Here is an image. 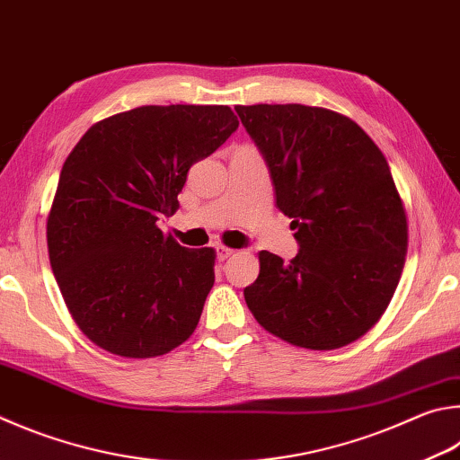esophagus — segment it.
I'll return each mask as SVG.
<instances>
[{
	"label": "esophagus",
	"instance_id": "1",
	"mask_svg": "<svg viewBox=\"0 0 460 460\" xmlns=\"http://www.w3.org/2000/svg\"><path fill=\"white\" fill-rule=\"evenodd\" d=\"M231 255H235V252H233V249H229V247H223V245L217 247V257H219L221 261H225V259H229Z\"/></svg>",
	"mask_w": 460,
	"mask_h": 460
}]
</instances>
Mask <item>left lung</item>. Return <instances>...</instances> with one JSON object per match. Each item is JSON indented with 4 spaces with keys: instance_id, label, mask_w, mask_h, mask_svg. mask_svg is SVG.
Listing matches in <instances>:
<instances>
[{
    "instance_id": "1",
    "label": "left lung",
    "mask_w": 460,
    "mask_h": 460,
    "mask_svg": "<svg viewBox=\"0 0 460 460\" xmlns=\"http://www.w3.org/2000/svg\"><path fill=\"white\" fill-rule=\"evenodd\" d=\"M235 111L299 245L288 263L259 253L257 279L243 289L249 310L294 346H346L378 322L404 267L406 215L386 158L354 120L325 108Z\"/></svg>"
}]
</instances>
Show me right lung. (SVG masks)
Wrapping results in <instances>:
<instances>
[{
  "mask_svg": "<svg viewBox=\"0 0 460 460\" xmlns=\"http://www.w3.org/2000/svg\"><path fill=\"white\" fill-rule=\"evenodd\" d=\"M239 120L229 106H140L88 128L62 166L48 252L78 328L124 358L171 352L195 332L215 281L213 249L158 229L189 169Z\"/></svg>",
  "mask_w": 460,
  "mask_h": 460,
  "instance_id": "1",
  "label": "right lung"
}]
</instances>
